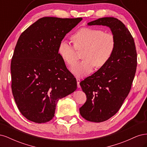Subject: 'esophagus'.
<instances>
[{"mask_svg": "<svg viewBox=\"0 0 147 147\" xmlns=\"http://www.w3.org/2000/svg\"><path fill=\"white\" fill-rule=\"evenodd\" d=\"M80 79L77 78V87L79 88H80Z\"/></svg>", "mask_w": 147, "mask_h": 147, "instance_id": "34e87169", "label": "esophagus"}]
</instances>
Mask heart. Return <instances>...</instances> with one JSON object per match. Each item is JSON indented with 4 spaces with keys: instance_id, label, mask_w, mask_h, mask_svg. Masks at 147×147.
Returning a JSON list of instances; mask_svg holds the SVG:
<instances>
[{
    "instance_id": "1",
    "label": "heart",
    "mask_w": 147,
    "mask_h": 147,
    "mask_svg": "<svg viewBox=\"0 0 147 147\" xmlns=\"http://www.w3.org/2000/svg\"><path fill=\"white\" fill-rule=\"evenodd\" d=\"M74 47L65 40H61L58 47V55L64 63L70 66L76 61L75 50H83L82 61L75 64L71 72L77 77L90 74L95 66L103 67L112 57L115 48V38L111 33L91 28H83L72 35Z\"/></svg>"
}]
</instances>
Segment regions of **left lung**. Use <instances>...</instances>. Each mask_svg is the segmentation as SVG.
<instances>
[{"instance_id": "1", "label": "left lung", "mask_w": 147, "mask_h": 147, "mask_svg": "<svg viewBox=\"0 0 147 147\" xmlns=\"http://www.w3.org/2000/svg\"><path fill=\"white\" fill-rule=\"evenodd\" d=\"M87 24L109 28L116 42L109 63L80 83L86 95L80 113L88 121L99 123L116 114L129 92L136 71L137 53L134 38L121 21L105 17Z\"/></svg>"}]
</instances>
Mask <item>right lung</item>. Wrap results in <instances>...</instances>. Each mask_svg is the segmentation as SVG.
I'll list each match as a JSON object with an SVG mask.
<instances>
[{"label":"right lung","instance_id":"obj_1","mask_svg":"<svg viewBox=\"0 0 147 147\" xmlns=\"http://www.w3.org/2000/svg\"><path fill=\"white\" fill-rule=\"evenodd\" d=\"M82 20L44 17L19 37L11 63V89L18 108L29 121H50L58 100L76 90V79L59 56L58 47Z\"/></svg>","mask_w":147,"mask_h":147}]
</instances>
